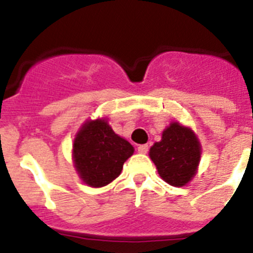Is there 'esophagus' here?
<instances>
[{
  "label": "esophagus",
  "mask_w": 253,
  "mask_h": 253,
  "mask_svg": "<svg viewBox=\"0 0 253 253\" xmlns=\"http://www.w3.org/2000/svg\"><path fill=\"white\" fill-rule=\"evenodd\" d=\"M137 151L140 152V154H147L149 152V145H140V146L137 147Z\"/></svg>",
  "instance_id": "34e87169"
}]
</instances>
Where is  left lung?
I'll return each mask as SVG.
<instances>
[{
    "mask_svg": "<svg viewBox=\"0 0 253 253\" xmlns=\"http://www.w3.org/2000/svg\"><path fill=\"white\" fill-rule=\"evenodd\" d=\"M150 158L160 176L174 186H183L197 172L200 145L190 128L174 122L163 132L160 142L150 149Z\"/></svg>",
    "mask_w": 253,
    "mask_h": 253,
    "instance_id": "8db88e82",
    "label": "left lung"
}]
</instances>
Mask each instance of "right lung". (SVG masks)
<instances>
[{
	"label": "right lung",
	"instance_id": "obj_1",
	"mask_svg": "<svg viewBox=\"0 0 253 253\" xmlns=\"http://www.w3.org/2000/svg\"><path fill=\"white\" fill-rule=\"evenodd\" d=\"M132 154L131 143L116 135L104 120L87 122L73 145L77 170L84 183L93 188L115 180Z\"/></svg>",
	"mask_w": 253,
	"mask_h": 253
}]
</instances>
